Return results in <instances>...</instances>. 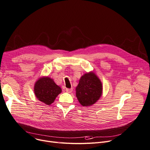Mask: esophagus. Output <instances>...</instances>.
Wrapping results in <instances>:
<instances>
[{"mask_svg": "<svg viewBox=\"0 0 150 150\" xmlns=\"http://www.w3.org/2000/svg\"><path fill=\"white\" fill-rule=\"evenodd\" d=\"M66 91L67 93H71L72 92V88H66Z\"/></svg>", "mask_w": 150, "mask_h": 150, "instance_id": "esophagus-1", "label": "esophagus"}]
</instances>
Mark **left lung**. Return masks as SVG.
<instances>
[{
    "mask_svg": "<svg viewBox=\"0 0 150 150\" xmlns=\"http://www.w3.org/2000/svg\"><path fill=\"white\" fill-rule=\"evenodd\" d=\"M103 93V85L100 79L93 72L83 75L76 87V96L84 107L94 104Z\"/></svg>",
    "mask_w": 150,
    "mask_h": 150,
    "instance_id": "obj_1",
    "label": "left lung"
}]
</instances>
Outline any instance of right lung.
Instances as JSON below:
<instances>
[{
  "label": "right lung",
  "instance_id": "1",
  "mask_svg": "<svg viewBox=\"0 0 150 150\" xmlns=\"http://www.w3.org/2000/svg\"><path fill=\"white\" fill-rule=\"evenodd\" d=\"M34 93L39 101L51 105L55 101L57 96L62 92V88L57 86L53 79L48 76L39 78L34 85Z\"/></svg>",
  "mask_w": 150,
  "mask_h": 150
}]
</instances>
